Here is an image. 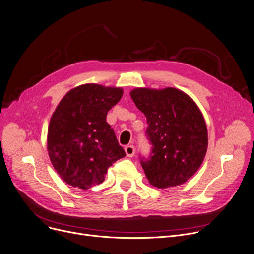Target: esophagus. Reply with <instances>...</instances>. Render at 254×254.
I'll list each match as a JSON object with an SVG mask.
<instances>
[{
  "label": "esophagus",
  "mask_w": 254,
  "mask_h": 254,
  "mask_svg": "<svg viewBox=\"0 0 254 254\" xmlns=\"http://www.w3.org/2000/svg\"><path fill=\"white\" fill-rule=\"evenodd\" d=\"M125 152H126V154H127V157L132 158L133 155H134V153H135V148H134V146H133V145H127V146L125 147Z\"/></svg>",
  "instance_id": "34e87169"
}]
</instances>
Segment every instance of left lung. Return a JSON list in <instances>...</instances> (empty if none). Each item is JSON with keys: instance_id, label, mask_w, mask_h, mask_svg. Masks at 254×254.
I'll use <instances>...</instances> for the list:
<instances>
[{"instance_id": "left-lung-1", "label": "left lung", "mask_w": 254, "mask_h": 254, "mask_svg": "<svg viewBox=\"0 0 254 254\" xmlns=\"http://www.w3.org/2000/svg\"><path fill=\"white\" fill-rule=\"evenodd\" d=\"M134 104L146 117L148 159L140 164L149 183L168 188L185 183L201 166L207 149L203 116L185 92L173 87L135 88Z\"/></svg>"}]
</instances>
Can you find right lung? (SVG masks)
<instances>
[{
	"label": "right lung",
	"mask_w": 254,
	"mask_h": 254,
	"mask_svg": "<svg viewBox=\"0 0 254 254\" xmlns=\"http://www.w3.org/2000/svg\"><path fill=\"white\" fill-rule=\"evenodd\" d=\"M122 95L120 87L88 83L71 89L56 108L48 130V151L67 184L83 190L99 185L109 167L126 155L106 120Z\"/></svg>",
	"instance_id": "obj_1"
}]
</instances>
